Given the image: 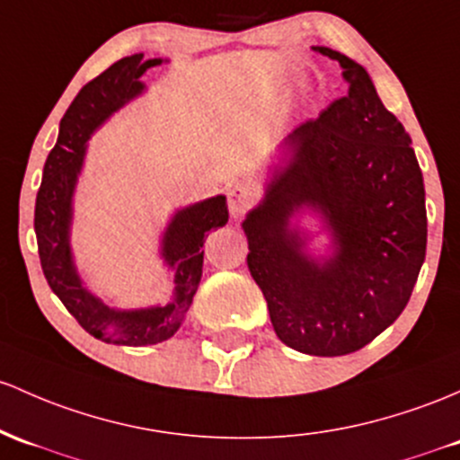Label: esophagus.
Wrapping results in <instances>:
<instances>
[{
    "label": "esophagus",
    "mask_w": 460,
    "mask_h": 460,
    "mask_svg": "<svg viewBox=\"0 0 460 460\" xmlns=\"http://www.w3.org/2000/svg\"><path fill=\"white\" fill-rule=\"evenodd\" d=\"M253 203H255V190L249 188V185L240 183L229 190V211L234 218H242Z\"/></svg>",
    "instance_id": "esophagus-1"
}]
</instances>
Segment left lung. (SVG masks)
Masks as SVG:
<instances>
[{
    "label": "left lung",
    "mask_w": 460,
    "mask_h": 460,
    "mask_svg": "<svg viewBox=\"0 0 460 460\" xmlns=\"http://www.w3.org/2000/svg\"><path fill=\"white\" fill-rule=\"evenodd\" d=\"M316 49L342 65L349 89L288 135L290 165L242 226L279 341L310 356H345L382 334L411 299L426 257V191L411 137L365 67ZM304 204L335 234L337 253L323 265L287 231Z\"/></svg>",
    "instance_id": "1"
}]
</instances>
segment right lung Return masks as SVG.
Returning <instances> with one entry per match:
<instances>
[{
	"instance_id": "1",
	"label": "right lung",
	"mask_w": 460,
	"mask_h": 460,
	"mask_svg": "<svg viewBox=\"0 0 460 460\" xmlns=\"http://www.w3.org/2000/svg\"><path fill=\"white\" fill-rule=\"evenodd\" d=\"M159 63V58L144 60V54H133L111 65L78 91L60 119L58 141L45 161L43 181L34 205L39 260L54 295L63 301L84 332L102 342L126 347L156 345L174 336L199 290L205 235L211 229L225 226L229 220L226 199L216 196L181 209L170 222L164 238V257L174 269L176 284L174 301L170 305L115 312L80 286L69 255V220L75 176L84 156V141L115 109L144 89L139 75Z\"/></svg>"
}]
</instances>
